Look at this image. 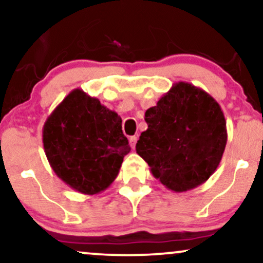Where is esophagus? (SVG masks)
I'll return each instance as SVG.
<instances>
[{"label":"esophagus","instance_id":"34e87169","mask_svg":"<svg viewBox=\"0 0 263 263\" xmlns=\"http://www.w3.org/2000/svg\"><path fill=\"white\" fill-rule=\"evenodd\" d=\"M136 141H138V136H132V138H130V139H129V143H130L132 148H135Z\"/></svg>","mask_w":263,"mask_h":263}]
</instances>
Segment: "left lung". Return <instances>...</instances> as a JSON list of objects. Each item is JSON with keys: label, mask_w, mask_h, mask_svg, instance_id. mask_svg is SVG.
Instances as JSON below:
<instances>
[{"label": "left lung", "mask_w": 263, "mask_h": 263, "mask_svg": "<svg viewBox=\"0 0 263 263\" xmlns=\"http://www.w3.org/2000/svg\"><path fill=\"white\" fill-rule=\"evenodd\" d=\"M148 124L136 153L161 184L188 192L214 174L228 141L226 121L213 97L179 81L145 114Z\"/></svg>", "instance_id": "1"}]
</instances>
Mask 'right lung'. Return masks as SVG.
Listing matches in <instances>:
<instances>
[{"mask_svg": "<svg viewBox=\"0 0 263 263\" xmlns=\"http://www.w3.org/2000/svg\"><path fill=\"white\" fill-rule=\"evenodd\" d=\"M43 143L57 177L86 195L109 188L130 152L121 117L80 88L73 89L48 117Z\"/></svg>", "mask_w": 263, "mask_h": 263, "instance_id": "1", "label": "right lung"}]
</instances>
